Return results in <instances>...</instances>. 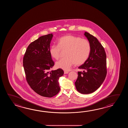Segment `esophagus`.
Listing matches in <instances>:
<instances>
[{"label": "esophagus", "instance_id": "esophagus-1", "mask_svg": "<svg viewBox=\"0 0 128 128\" xmlns=\"http://www.w3.org/2000/svg\"><path fill=\"white\" fill-rule=\"evenodd\" d=\"M68 73V71H64V74H67Z\"/></svg>", "mask_w": 128, "mask_h": 128}]
</instances>
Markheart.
Returning <instances> with one entry per match:
<instances>
[{
    "label": "heart",
    "mask_w": 128,
    "mask_h": 128,
    "mask_svg": "<svg viewBox=\"0 0 128 128\" xmlns=\"http://www.w3.org/2000/svg\"><path fill=\"white\" fill-rule=\"evenodd\" d=\"M66 50V57L56 63L58 68L69 70L72 66L80 65L87 60L91 51L90 42L86 39L73 35L63 36L59 39L58 45H52L49 49L50 54L56 60L60 58L61 51Z\"/></svg>",
    "instance_id": "heart-1"
}]
</instances>
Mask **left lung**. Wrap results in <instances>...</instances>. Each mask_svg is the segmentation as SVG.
Listing matches in <instances>:
<instances>
[{"label": "left lung", "instance_id": "left-lung-1", "mask_svg": "<svg viewBox=\"0 0 128 128\" xmlns=\"http://www.w3.org/2000/svg\"><path fill=\"white\" fill-rule=\"evenodd\" d=\"M84 35L90 44L91 51L86 62L78 68L84 70L78 72L75 85L79 92L88 94L100 87L106 78V54L97 38L87 32Z\"/></svg>", "mask_w": 128, "mask_h": 128}]
</instances>
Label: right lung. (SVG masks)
<instances>
[{"instance_id": "obj_1", "label": "right lung", "mask_w": 128, "mask_h": 128, "mask_svg": "<svg viewBox=\"0 0 128 128\" xmlns=\"http://www.w3.org/2000/svg\"><path fill=\"white\" fill-rule=\"evenodd\" d=\"M52 34L41 36L29 44L23 58L26 80L30 87L41 96L52 98L60 90L58 79L61 68L50 71L54 64L49 53Z\"/></svg>"}]
</instances>
